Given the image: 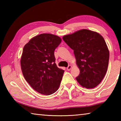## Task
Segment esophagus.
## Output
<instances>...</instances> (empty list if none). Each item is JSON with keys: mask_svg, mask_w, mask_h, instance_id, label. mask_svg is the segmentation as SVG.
<instances>
[{"mask_svg": "<svg viewBox=\"0 0 121 121\" xmlns=\"http://www.w3.org/2000/svg\"><path fill=\"white\" fill-rule=\"evenodd\" d=\"M71 68V65H69L68 66V67H67V70H70V69Z\"/></svg>", "mask_w": 121, "mask_h": 121, "instance_id": "obj_1", "label": "esophagus"}]
</instances>
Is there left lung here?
I'll list each match as a JSON object with an SVG mask.
<instances>
[{
    "instance_id": "1",
    "label": "left lung",
    "mask_w": 121,
    "mask_h": 121,
    "mask_svg": "<svg viewBox=\"0 0 121 121\" xmlns=\"http://www.w3.org/2000/svg\"><path fill=\"white\" fill-rule=\"evenodd\" d=\"M73 50L80 73L76 77L79 84L92 89L100 83L107 72L109 52L102 36L97 32L82 29L63 37Z\"/></svg>"
}]
</instances>
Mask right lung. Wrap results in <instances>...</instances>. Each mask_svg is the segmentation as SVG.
Instances as JSON below:
<instances>
[{"label": "right lung", "mask_w": 121, "mask_h": 121, "mask_svg": "<svg viewBox=\"0 0 121 121\" xmlns=\"http://www.w3.org/2000/svg\"><path fill=\"white\" fill-rule=\"evenodd\" d=\"M61 42L59 37L40 34L24 46L21 59L22 73L35 91L50 95L58 90L65 71L56 63L54 51Z\"/></svg>", "instance_id": "1"}]
</instances>
